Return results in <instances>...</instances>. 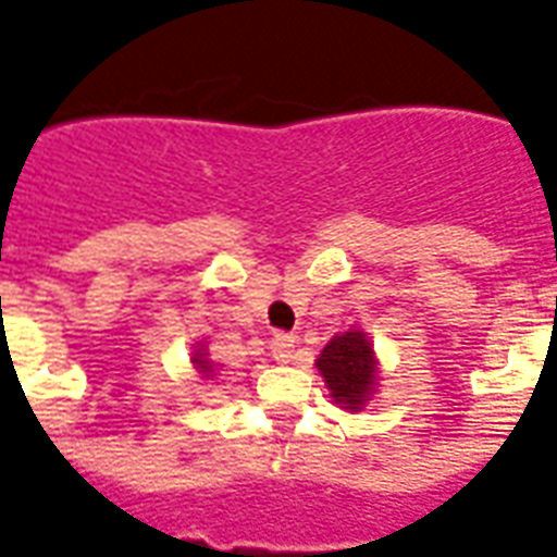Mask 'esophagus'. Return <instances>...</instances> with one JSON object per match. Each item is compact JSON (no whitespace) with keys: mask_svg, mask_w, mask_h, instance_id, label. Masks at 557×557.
Masks as SVG:
<instances>
[{"mask_svg":"<svg viewBox=\"0 0 557 557\" xmlns=\"http://www.w3.org/2000/svg\"><path fill=\"white\" fill-rule=\"evenodd\" d=\"M270 351H273V357L278 363H290L293 357H296V339H293L290 334H275V337L270 339Z\"/></svg>","mask_w":557,"mask_h":557,"instance_id":"1","label":"esophagus"}]
</instances>
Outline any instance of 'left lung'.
Segmentation results:
<instances>
[{"label": "left lung", "mask_w": 557, "mask_h": 557, "mask_svg": "<svg viewBox=\"0 0 557 557\" xmlns=\"http://www.w3.org/2000/svg\"><path fill=\"white\" fill-rule=\"evenodd\" d=\"M317 369L325 381L327 395L348 412H360L372 400L381 374L372 339L360 327H348L327 339V346L317 357Z\"/></svg>", "instance_id": "obj_1"}]
</instances>
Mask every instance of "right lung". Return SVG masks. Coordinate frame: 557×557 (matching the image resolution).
I'll return each instance as SVG.
<instances>
[{
    "label": "right lung",
    "mask_w": 557,
    "mask_h": 557,
    "mask_svg": "<svg viewBox=\"0 0 557 557\" xmlns=\"http://www.w3.org/2000/svg\"><path fill=\"white\" fill-rule=\"evenodd\" d=\"M191 366H194V369H197V372H200L202 381H211V377L218 374V372H214V369H218V363L211 360V357H209V348L202 346V343H197V346H194Z\"/></svg>",
    "instance_id": "add662e5"
}]
</instances>
